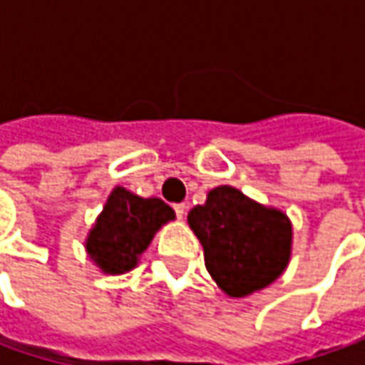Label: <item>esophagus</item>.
I'll return each mask as SVG.
<instances>
[{
    "label": "esophagus",
    "instance_id": "1",
    "mask_svg": "<svg viewBox=\"0 0 365 365\" xmlns=\"http://www.w3.org/2000/svg\"><path fill=\"white\" fill-rule=\"evenodd\" d=\"M175 211H176V217L185 219V213H187V205H185V203L175 205Z\"/></svg>",
    "mask_w": 365,
    "mask_h": 365
}]
</instances>
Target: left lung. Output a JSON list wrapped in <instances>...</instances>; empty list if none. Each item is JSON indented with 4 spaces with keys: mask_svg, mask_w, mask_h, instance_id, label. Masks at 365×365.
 I'll list each match as a JSON object with an SVG mask.
<instances>
[{
    "mask_svg": "<svg viewBox=\"0 0 365 365\" xmlns=\"http://www.w3.org/2000/svg\"><path fill=\"white\" fill-rule=\"evenodd\" d=\"M189 227L199 237L205 266L232 299L270 287L287 270L292 254V223L284 211L221 185L189 211Z\"/></svg>",
    "mask_w": 365,
    "mask_h": 365,
    "instance_id": "8db88e82",
    "label": "left lung"
}]
</instances>
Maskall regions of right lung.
Returning <instances> with one entry per match:
<instances>
[{
	"instance_id": "add662e5",
	"label": "right lung",
	"mask_w": 365,
	"mask_h": 365,
	"mask_svg": "<svg viewBox=\"0 0 365 365\" xmlns=\"http://www.w3.org/2000/svg\"><path fill=\"white\" fill-rule=\"evenodd\" d=\"M175 217L173 207L162 199H144L132 190L115 187L85 240L87 256L103 274L130 272L156 232Z\"/></svg>"
}]
</instances>
